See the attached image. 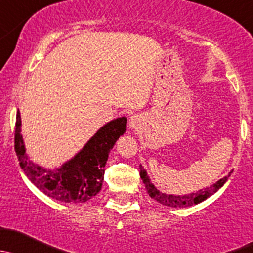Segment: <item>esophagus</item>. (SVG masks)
Segmentation results:
<instances>
[{"instance_id":"esophagus-1","label":"esophagus","mask_w":253,"mask_h":253,"mask_svg":"<svg viewBox=\"0 0 253 253\" xmlns=\"http://www.w3.org/2000/svg\"><path fill=\"white\" fill-rule=\"evenodd\" d=\"M140 122H141V119L139 118V116H132L129 121V126H131L132 129H139V126H141Z\"/></svg>"}]
</instances>
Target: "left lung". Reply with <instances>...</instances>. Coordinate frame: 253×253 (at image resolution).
Masks as SVG:
<instances>
[{
    "label": "left lung",
    "mask_w": 253,
    "mask_h": 253,
    "mask_svg": "<svg viewBox=\"0 0 253 253\" xmlns=\"http://www.w3.org/2000/svg\"><path fill=\"white\" fill-rule=\"evenodd\" d=\"M231 171L228 174V175L224 176L223 179H220V180H218L217 183L213 184L212 186L206 187L204 190H200V191L192 192V194H189V195H183V196H175V195H167V194H162V192H160V190H157V187H155V185L150 181L145 169L140 166V176H141L142 181H144L148 195H150L153 200H156V201L160 202V204L168 206V207H189V206L197 205L200 204V202L205 201L207 197H210L211 195L217 192L218 190L225 184V181L228 180Z\"/></svg>",
    "instance_id": "8db88e82"
}]
</instances>
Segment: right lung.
<instances>
[{"label":"right lung","mask_w":253,"mask_h":253,"mask_svg":"<svg viewBox=\"0 0 253 253\" xmlns=\"http://www.w3.org/2000/svg\"><path fill=\"white\" fill-rule=\"evenodd\" d=\"M20 126L22 121L18 112L14 150L29 180L43 194L57 201L79 204L88 201L100 192L109 151L126 131V118H117L103 126L73 160L57 170H46L29 161L20 134Z\"/></svg>","instance_id":"right-lung-1"}]
</instances>
